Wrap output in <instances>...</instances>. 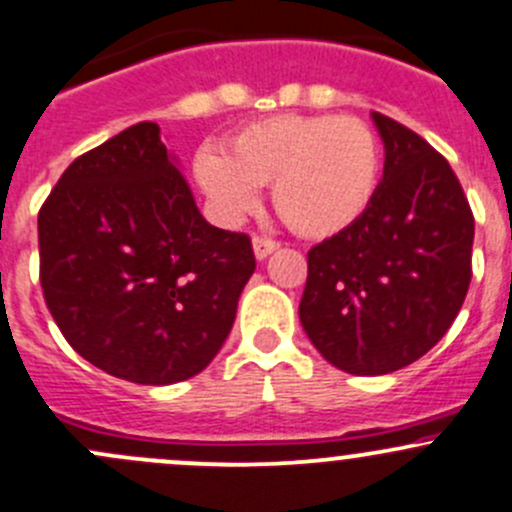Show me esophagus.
Listing matches in <instances>:
<instances>
[{
  "instance_id": "1",
  "label": "esophagus",
  "mask_w": 512,
  "mask_h": 512,
  "mask_svg": "<svg viewBox=\"0 0 512 512\" xmlns=\"http://www.w3.org/2000/svg\"><path fill=\"white\" fill-rule=\"evenodd\" d=\"M277 247L280 245H277L275 240H270V237H255V240H252V250H255L257 260H265V257H270Z\"/></svg>"
}]
</instances>
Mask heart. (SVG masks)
<instances>
[{
  "mask_svg": "<svg viewBox=\"0 0 512 512\" xmlns=\"http://www.w3.org/2000/svg\"><path fill=\"white\" fill-rule=\"evenodd\" d=\"M193 175L223 223L252 213L257 188L272 185L277 215L299 235L324 240L369 210L379 188L381 146L361 118L280 113L232 133L225 156L203 148Z\"/></svg>",
  "mask_w": 512,
  "mask_h": 512,
  "instance_id": "heart-1",
  "label": "heart"
}]
</instances>
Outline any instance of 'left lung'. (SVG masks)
<instances>
[{
  "label": "left lung",
  "mask_w": 512,
  "mask_h": 512,
  "mask_svg": "<svg viewBox=\"0 0 512 512\" xmlns=\"http://www.w3.org/2000/svg\"><path fill=\"white\" fill-rule=\"evenodd\" d=\"M384 175L369 210L307 255L299 322L332 366L356 376L414 364L448 332L471 285L473 213L448 160L371 113Z\"/></svg>",
  "instance_id": "obj_1"
}]
</instances>
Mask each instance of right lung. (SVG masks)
Segmentation results:
<instances>
[{"label": "right lung", "instance_id": "right-lung-1", "mask_svg": "<svg viewBox=\"0 0 512 512\" xmlns=\"http://www.w3.org/2000/svg\"><path fill=\"white\" fill-rule=\"evenodd\" d=\"M39 262L66 342L106 374L151 386L215 359L255 272L250 237L200 215L151 121L64 170L39 210Z\"/></svg>", "mask_w": 512, "mask_h": 512}]
</instances>
